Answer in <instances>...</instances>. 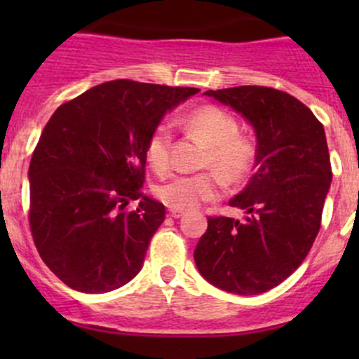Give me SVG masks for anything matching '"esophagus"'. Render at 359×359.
I'll list each match as a JSON object with an SVG mask.
<instances>
[{
    "label": "esophagus",
    "mask_w": 359,
    "mask_h": 359,
    "mask_svg": "<svg viewBox=\"0 0 359 359\" xmlns=\"http://www.w3.org/2000/svg\"><path fill=\"white\" fill-rule=\"evenodd\" d=\"M182 210H170L168 212V215L170 217H173V219H179V217H182Z\"/></svg>",
    "instance_id": "34e87169"
}]
</instances>
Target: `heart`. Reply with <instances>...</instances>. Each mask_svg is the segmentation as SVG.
I'll return each instance as SVG.
<instances>
[{
	"label": "heart",
	"instance_id": "1",
	"mask_svg": "<svg viewBox=\"0 0 359 359\" xmlns=\"http://www.w3.org/2000/svg\"><path fill=\"white\" fill-rule=\"evenodd\" d=\"M182 123L208 146L203 166L215 172L173 175L159 184L158 200L172 210H191L215 200L222 191L220 176L229 184H240L252 173L257 163V144L240 135V123L227 111L217 106H203L191 111ZM144 153L153 172L163 173L170 168L172 130L166 123L154 126Z\"/></svg>",
	"mask_w": 359,
	"mask_h": 359
}]
</instances>
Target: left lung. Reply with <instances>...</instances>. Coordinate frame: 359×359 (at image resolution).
Wrapping results in <instances>:
<instances>
[{
	"mask_svg": "<svg viewBox=\"0 0 359 359\" xmlns=\"http://www.w3.org/2000/svg\"><path fill=\"white\" fill-rule=\"evenodd\" d=\"M205 95L241 112L259 142L255 173L229 201L248 217H208L194 262L217 288L257 295L287 280L320 233L332 182L327 137L309 107L281 90L234 86Z\"/></svg>",
	"mask_w": 359,
	"mask_h": 359,
	"instance_id": "obj_1",
	"label": "left lung"
}]
</instances>
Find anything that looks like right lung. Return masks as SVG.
Masks as SVG:
<instances>
[{
    "mask_svg": "<svg viewBox=\"0 0 359 359\" xmlns=\"http://www.w3.org/2000/svg\"><path fill=\"white\" fill-rule=\"evenodd\" d=\"M198 92L114 79L48 119L29 165V227L43 262L72 290H116L142 269L166 213L142 193L147 137ZM128 199L140 208L125 210Z\"/></svg>",
    "mask_w": 359,
    "mask_h": 359,
    "instance_id": "obj_1",
    "label": "right lung"
}]
</instances>
